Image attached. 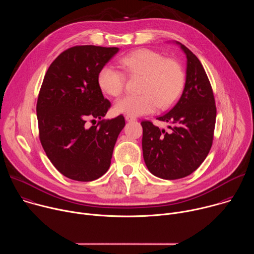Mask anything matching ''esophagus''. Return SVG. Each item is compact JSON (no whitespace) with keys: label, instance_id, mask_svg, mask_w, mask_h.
Masks as SVG:
<instances>
[{"label":"esophagus","instance_id":"1","mask_svg":"<svg viewBox=\"0 0 254 254\" xmlns=\"http://www.w3.org/2000/svg\"><path fill=\"white\" fill-rule=\"evenodd\" d=\"M126 121L127 122H134V121H136V119L131 116H126Z\"/></svg>","mask_w":254,"mask_h":254}]
</instances>
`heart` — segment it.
<instances>
[{
  "mask_svg": "<svg viewBox=\"0 0 254 254\" xmlns=\"http://www.w3.org/2000/svg\"><path fill=\"white\" fill-rule=\"evenodd\" d=\"M120 64L129 75H141L137 95H126L115 103V111L131 117L154 113L158 107L166 110L180 97L185 85L184 69L177 60L165 58L158 51L141 48L127 53ZM99 87L112 96L123 93L126 76L112 65H104L98 72Z\"/></svg>",
  "mask_w": 254,
  "mask_h": 254,
  "instance_id": "b5f03b06",
  "label": "heart"
}]
</instances>
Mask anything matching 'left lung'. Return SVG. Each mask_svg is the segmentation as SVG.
Here are the masks:
<instances>
[{
  "label": "left lung",
  "instance_id": "8db88e82",
  "mask_svg": "<svg viewBox=\"0 0 254 254\" xmlns=\"http://www.w3.org/2000/svg\"><path fill=\"white\" fill-rule=\"evenodd\" d=\"M187 57L186 83L172 110L157 118L169 123L160 129L142 121V155L149 171L165 180L189 176L204 162L212 147L216 105L208 76L197 56L176 42Z\"/></svg>",
  "mask_w": 254,
  "mask_h": 254
}]
</instances>
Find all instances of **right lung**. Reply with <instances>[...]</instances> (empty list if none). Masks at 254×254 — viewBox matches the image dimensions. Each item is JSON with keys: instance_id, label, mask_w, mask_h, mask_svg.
Returning <instances> with one entry per match:
<instances>
[{"instance_id": "add662e5", "label": "right lung", "mask_w": 254, "mask_h": 254, "mask_svg": "<svg viewBox=\"0 0 254 254\" xmlns=\"http://www.w3.org/2000/svg\"><path fill=\"white\" fill-rule=\"evenodd\" d=\"M118 47L82 45L63 51L49 66L38 95L39 138L53 166L65 177L89 182L111 166L123 116L88 127L86 120L101 119L110 110L98 85L99 70Z\"/></svg>"}]
</instances>
